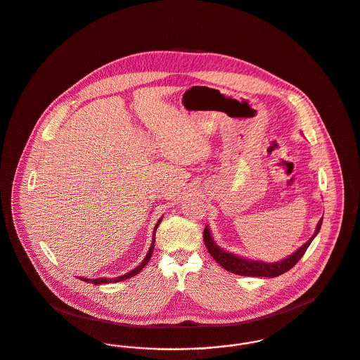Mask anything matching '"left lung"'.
<instances>
[{
  "instance_id": "8db88e82",
  "label": "left lung",
  "mask_w": 360,
  "mask_h": 360,
  "mask_svg": "<svg viewBox=\"0 0 360 360\" xmlns=\"http://www.w3.org/2000/svg\"><path fill=\"white\" fill-rule=\"evenodd\" d=\"M323 218H320L316 226V231L314 233V236L308 240L302 247H300L294 254H291L290 257L281 259L279 262H261V261H251V259H245L243 257H238L232 252H228L222 248H219L215 241L211 238L210 229L208 226H205L204 233H202V239L204 244L208 250V252L211 254V257L228 272L236 274L240 276H255V278H276L283 275L284 272L290 271L305 254L307 248L309 247V244L312 243V240L315 239V236L319 233L320 226H321Z\"/></svg>"
}]
</instances>
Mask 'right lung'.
<instances>
[{
	"label": "right lung",
	"mask_w": 360,
	"mask_h": 360,
	"mask_svg": "<svg viewBox=\"0 0 360 360\" xmlns=\"http://www.w3.org/2000/svg\"><path fill=\"white\" fill-rule=\"evenodd\" d=\"M160 219H159V222L156 224V226H155V231L153 232H156V229H158V226L160 225ZM155 241H156V238H155V233H153V241H152V245H150V248H149V252H148V255L145 257V259L142 261V264L139 265V266H136L134 271H131L129 274H125V275H122V276H119V278H115V279H108V278H99V279H85V278H81L82 281H88V283H92V284H106V283H119V281H122V280L129 279V278H132V276H135V275H138L143 268H145V265L149 262V259L152 258V252H153V248H155Z\"/></svg>",
	"instance_id": "add662e5"
}]
</instances>
